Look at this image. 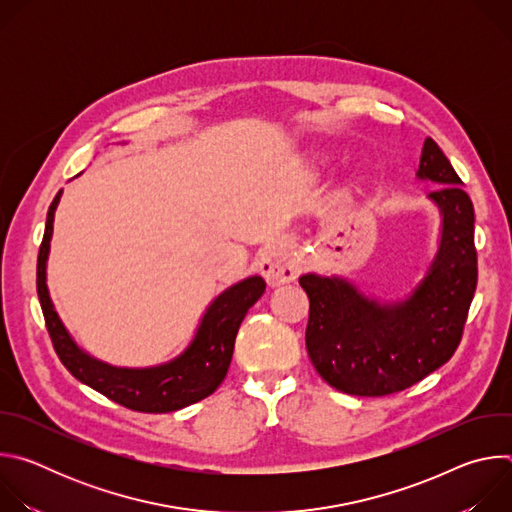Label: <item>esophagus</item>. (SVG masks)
Returning <instances> with one entry per match:
<instances>
[{"label": "esophagus", "instance_id": "1", "mask_svg": "<svg viewBox=\"0 0 512 512\" xmlns=\"http://www.w3.org/2000/svg\"><path fill=\"white\" fill-rule=\"evenodd\" d=\"M257 265L269 285L289 283V281H294L300 273V263L296 261L294 253H291V245L285 239H279V241H273L271 245H267L261 251Z\"/></svg>", "mask_w": 512, "mask_h": 512}]
</instances>
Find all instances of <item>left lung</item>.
<instances>
[{
    "label": "left lung",
    "mask_w": 512,
    "mask_h": 512,
    "mask_svg": "<svg viewBox=\"0 0 512 512\" xmlns=\"http://www.w3.org/2000/svg\"><path fill=\"white\" fill-rule=\"evenodd\" d=\"M417 178L442 186L427 194L440 208L442 233L423 279L405 300L379 302L340 275L300 277L310 298V360L342 393H399L446 364L462 340L478 281L474 206L431 137L423 143Z\"/></svg>",
    "instance_id": "obj_1"
}]
</instances>
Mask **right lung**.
<instances>
[{"label":"right lung","mask_w":512,"mask_h":512,"mask_svg":"<svg viewBox=\"0 0 512 512\" xmlns=\"http://www.w3.org/2000/svg\"><path fill=\"white\" fill-rule=\"evenodd\" d=\"M60 196L62 190L54 196L46 214V231L38 253L36 287L48 334L68 373L111 401L143 413L178 411L214 393L227 377L235 338L245 314L263 296V277L251 275L218 294L206 308L192 342L176 358L145 369L113 367V364L91 356L75 342L56 314L48 294L46 261Z\"/></svg>","instance_id":"right-lung-1"}]
</instances>
